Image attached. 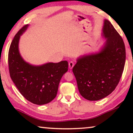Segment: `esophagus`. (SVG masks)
Here are the masks:
<instances>
[{"mask_svg":"<svg viewBox=\"0 0 133 133\" xmlns=\"http://www.w3.org/2000/svg\"><path fill=\"white\" fill-rule=\"evenodd\" d=\"M74 66H75V63H74L73 62H70L69 63V68L71 69L73 67H74Z\"/></svg>","mask_w":133,"mask_h":133,"instance_id":"obj_1","label":"esophagus"}]
</instances>
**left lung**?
<instances>
[{
    "mask_svg": "<svg viewBox=\"0 0 133 133\" xmlns=\"http://www.w3.org/2000/svg\"><path fill=\"white\" fill-rule=\"evenodd\" d=\"M103 36L105 42L100 51L82 56L73 68L78 91L90 101L100 100L114 90L125 65L124 43L106 19L104 21Z\"/></svg>",
    "mask_w": 133,
    "mask_h": 133,
    "instance_id": "8db88e82",
    "label": "left lung"
}]
</instances>
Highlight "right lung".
<instances>
[{
    "mask_svg": "<svg viewBox=\"0 0 133 133\" xmlns=\"http://www.w3.org/2000/svg\"><path fill=\"white\" fill-rule=\"evenodd\" d=\"M28 26H24L11 43L9 69L10 77L22 95L33 104L43 105L56 97L60 81L68 70V62L65 60L34 66L24 61L19 53V42Z\"/></svg>",
    "mask_w": 133,
    "mask_h": 133,
    "instance_id": "add662e5",
    "label": "right lung"
}]
</instances>
